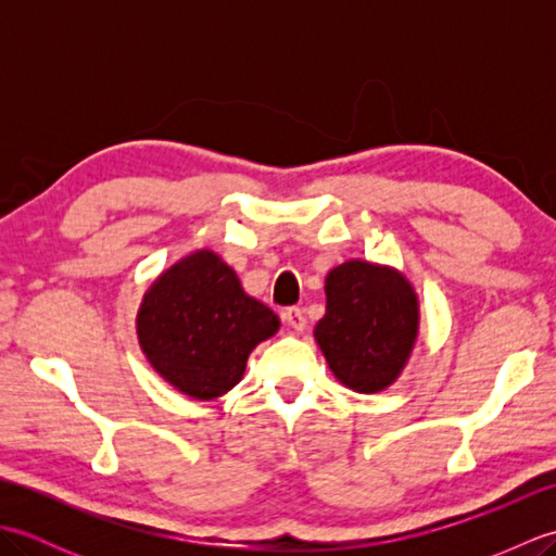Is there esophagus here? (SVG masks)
<instances>
[{"instance_id":"esophagus-1","label":"esophagus","mask_w":556,"mask_h":556,"mask_svg":"<svg viewBox=\"0 0 556 556\" xmlns=\"http://www.w3.org/2000/svg\"><path fill=\"white\" fill-rule=\"evenodd\" d=\"M281 317H285V323L293 329V332H303L305 329V315L301 308H296V305H293V308H287Z\"/></svg>"}]
</instances>
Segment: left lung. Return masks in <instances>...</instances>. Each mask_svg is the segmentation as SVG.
<instances>
[{"label":"left lung","mask_w":556,"mask_h":556,"mask_svg":"<svg viewBox=\"0 0 556 556\" xmlns=\"http://www.w3.org/2000/svg\"><path fill=\"white\" fill-rule=\"evenodd\" d=\"M327 313L315 325L329 368L353 392L392 384L418 332V303L394 269L351 260L327 275Z\"/></svg>","instance_id":"8db88e82"}]
</instances>
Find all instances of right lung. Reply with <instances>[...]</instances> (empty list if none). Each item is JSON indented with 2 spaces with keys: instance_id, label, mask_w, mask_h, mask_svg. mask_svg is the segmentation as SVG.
Returning a JSON list of instances; mask_svg holds the SVG:
<instances>
[{
  "instance_id": "obj_1",
  "label": "right lung",
  "mask_w": 556,
  "mask_h": 556,
  "mask_svg": "<svg viewBox=\"0 0 556 556\" xmlns=\"http://www.w3.org/2000/svg\"><path fill=\"white\" fill-rule=\"evenodd\" d=\"M279 317L245 296L236 271L200 251L164 271L138 313V339L164 380L193 399H215L241 380L248 353Z\"/></svg>"
}]
</instances>
